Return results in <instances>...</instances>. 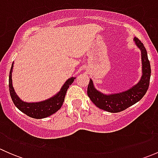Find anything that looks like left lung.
I'll list each match as a JSON object with an SVG mask.
<instances>
[{"label":"left lung","mask_w":158,"mask_h":158,"mask_svg":"<svg viewBox=\"0 0 158 158\" xmlns=\"http://www.w3.org/2000/svg\"><path fill=\"white\" fill-rule=\"evenodd\" d=\"M134 40L136 45L141 51L143 75L141 80L137 85L125 92L111 95H104L95 89L92 80L90 79L87 94L91 101L99 109L109 112H120L140 101L147 92L151 78V65L144 44L137 37H135Z\"/></svg>","instance_id":"left-lung-1"}]
</instances>
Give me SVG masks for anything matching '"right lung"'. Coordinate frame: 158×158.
Instances as JSON below:
<instances>
[{"label":"right lung","instance_id":"1","mask_svg":"<svg viewBox=\"0 0 158 158\" xmlns=\"http://www.w3.org/2000/svg\"><path fill=\"white\" fill-rule=\"evenodd\" d=\"M14 63H12L11 69L9 75V90H10V97L13 100V102L15 105L16 107L19 110L26 114L27 115L33 118H44L51 114L56 112L59 109L63 106V103L64 102L66 93L67 92V89H69V85H72L75 77H71L68 79L60 92L54 95L52 98L46 100V101L40 102H24L22 100L20 99L17 94L15 93L14 87L12 85V70Z\"/></svg>","mask_w":158,"mask_h":158}]
</instances>
